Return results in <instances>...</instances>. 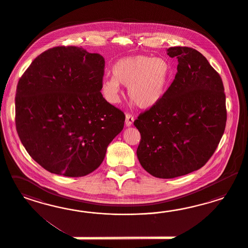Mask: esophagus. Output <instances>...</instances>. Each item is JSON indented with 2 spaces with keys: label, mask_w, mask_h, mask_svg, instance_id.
Listing matches in <instances>:
<instances>
[{
  "label": "esophagus",
  "mask_w": 248,
  "mask_h": 248,
  "mask_svg": "<svg viewBox=\"0 0 248 248\" xmlns=\"http://www.w3.org/2000/svg\"><path fill=\"white\" fill-rule=\"evenodd\" d=\"M133 123H134L133 115L130 114V113H126L125 114V125L129 127V126H131L133 124Z\"/></svg>",
  "instance_id": "obj_1"
}]
</instances>
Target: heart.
<instances>
[{"label": "heart", "mask_w": 248, "mask_h": 248, "mask_svg": "<svg viewBox=\"0 0 248 248\" xmlns=\"http://www.w3.org/2000/svg\"><path fill=\"white\" fill-rule=\"evenodd\" d=\"M113 77L101 83V93L107 102L120 100V84L128 87V96L142 109L157 105L168 90L173 77L169 62L163 57L138 54L120 58L112 66Z\"/></svg>", "instance_id": "heart-1"}]
</instances>
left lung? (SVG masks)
Here are the masks:
<instances>
[{
  "label": "left lung",
  "mask_w": 248,
  "mask_h": 248,
  "mask_svg": "<svg viewBox=\"0 0 248 248\" xmlns=\"http://www.w3.org/2000/svg\"><path fill=\"white\" fill-rule=\"evenodd\" d=\"M177 73L163 100L134 124L141 134L136 151L143 169L158 178H174L206 164L226 123L224 84L203 54L190 47H170Z\"/></svg>",
  "instance_id": "1"
}]
</instances>
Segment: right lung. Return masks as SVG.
Returning a JSON list of instances; mask_svg holds the SVG:
<instances>
[{"instance_id":"obj_1","label":"right lung","mask_w":248,"mask_h":248,"mask_svg":"<svg viewBox=\"0 0 248 248\" xmlns=\"http://www.w3.org/2000/svg\"><path fill=\"white\" fill-rule=\"evenodd\" d=\"M104 72L99 53L58 46L41 53L21 77L16 130L31 157L50 173L93 172L123 130L125 115L100 92Z\"/></svg>"}]
</instances>
